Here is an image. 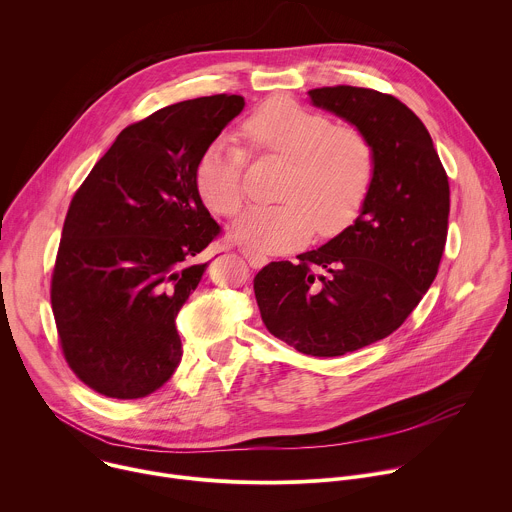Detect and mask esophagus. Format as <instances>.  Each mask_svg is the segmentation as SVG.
<instances>
[{
  "mask_svg": "<svg viewBox=\"0 0 512 512\" xmlns=\"http://www.w3.org/2000/svg\"><path fill=\"white\" fill-rule=\"evenodd\" d=\"M240 254L248 260V264H250L252 268H262L264 264H268V258H266L262 252L250 248V246H242V248H240Z\"/></svg>",
  "mask_w": 512,
  "mask_h": 512,
  "instance_id": "esophagus-1",
  "label": "esophagus"
}]
</instances>
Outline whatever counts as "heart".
<instances>
[{
	"mask_svg": "<svg viewBox=\"0 0 512 512\" xmlns=\"http://www.w3.org/2000/svg\"><path fill=\"white\" fill-rule=\"evenodd\" d=\"M244 137L264 153L290 161L280 206L250 208L234 238L260 252H290L321 236L343 232L363 208L375 173L369 139L288 98H270L242 125ZM246 153L230 137L210 143L195 165V187L206 208L234 216L244 203Z\"/></svg>",
	"mask_w": 512,
	"mask_h": 512,
	"instance_id": "heart-1",
	"label": "heart"
}]
</instances>
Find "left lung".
Wrapping results in <instances>:
<instances>
[{"mask_svg": "<svg viewBox=\"0 0 512 512\" xmlns=\"http://www.w3.org/2000/svg\"><path fill=\"white\" fill-rule=\"evenodd\" d=\"M309 98L369 139L371 189L353 226L294 264L264 266L254 294L274 337L304 355L339 357L391 335L428 292L446 246L450 185L428 129L395 96L325 86Z\"/></svg>", "mask_w": 512, "mask_h": 512, "instance_id": "1", "label": "left lung"}]
</instances>
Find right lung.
Listing matches in <instances>:
<instances>
[{
	"label": "right lung",
	"mask_w": 512,
	"mask_h": 512,
	"mask_svg": "<svg viewBox=\"0 0 512 512\" xmlns=\"http://www.w3.org/2000/svg\"><path fill=\"white\" fill-rule=\"evenodd\" d=\"M242 109L238 94L165 107L123 129L74 193L50 298L64 357L90 389L137 399L175 373V317L220 234L195 165Z\"/></svg>",
	"instance_id": "right-lung-1"
}]
</instances>
